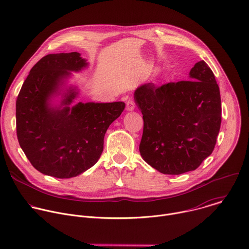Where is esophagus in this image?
Segmentation results:
<instances>
[{
	"instance_id": "1",
	"label": "esophagus",
	"mask_w": 249,
	"mask_h": 249,
	"mask_svg": "<svg viewBox=\"0 0 249 249\" xmlns=\"http://www.w3.org/2000/svg\"><path fill=\"white\" fill-rule=\"evenodd\" d=\"M126 109H127V111H133L135 109V103L133 101H131V100L127 101V103H126Z\"/></svg>"
}]
</instances>
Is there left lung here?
Here are the masks:
<instances>
[{"mask_svg": "<svg viewBox=\"0 0 249 249\" xmlns=\"http://www.w3.org/2000/svg\"><path fill=\"white\" fill-rule=\"evenodd\" d=\"M134 98L143 119L140 153L152 168L180 175L196 170L212 153L221 126V97L204 60L191 69L190 80L158 88L145 83Z\"/></svg>", "mask_w": 249, "mask_h": 249, "instance_id": "8db88e82", "label": "left lung"}]
</instances>
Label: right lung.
Here are the masks:
<instances>
[{
    "label": "right lung",
    "mask_w": 249,
    "mask_h": 249,
    "mask_svg": "<svg viewBox=\"0 0 249 249\" xmlns=\"http://www.w3.org/2000/svg\"><path fill=\"white\" fill-rule=\"evenodd\" d=\"M88 67L77 52L48 54L32 67L18 94V142L44 175L68 179L93 167L104 150L107 130L125 108L123 102L72 105L79 89L67 81L72 72Z\"/></svg>",
    "instance_id": "add662e5"
}]
</instances>
